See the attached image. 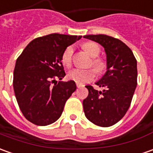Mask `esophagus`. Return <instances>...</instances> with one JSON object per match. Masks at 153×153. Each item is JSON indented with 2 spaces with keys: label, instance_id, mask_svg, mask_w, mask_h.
<instances>
[{
  "label": "esophagus",
  "instance_id": "esophagus-1",
  "mask_svg": "<svg viewBox=\"0 0 153 153\" xmlns=\"http://www.w3.org/2000/svg\"><path fill=\"white\" fill-rule=\"evenodd\" d=\"M76 86H77V87H78V88H80V87H82L83 85H80V84H78V83H77V84H76Z\"/></svg>",
  "mask_w": 153,
  "mask_h": 153
}]
</instances>
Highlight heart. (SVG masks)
<instances>
[{"label":"heart","mask_w":153,"mask_h":153,"mask_svg":"<svg viewBox=\"0 0 153 153\" xmlns=\"http://www.w3.org/2000/svg\"><path fill=\"white\" fill-rule=\"evenodd\" d=\"M83 48L90 57L94 58L92 59V67L94 68V71L97 74H100L105 68V62L103 59L98 57L100 53V48L95 42H86L83 45ZM73 53H74V48L72 46H68L65 48L62 54V63L64 66L69 67L72 63ZM94 71L91 68L89 69H80V68H74L70 70L67 74L68 79L74 81L78 84H85L90 81L93 80L94 78Z\"/></svg>","instance_id":"1"}]
</instances>
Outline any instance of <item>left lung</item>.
I'll list each match as a JSON object with an SVG mask.
<instances>
[{"label": "left lung", "instance_id": "left-lung-1", "mask_svg": "<svg viewBox=\"0 0 153 153\" xmlns=\"http://www.w3.org/2000/svg\"><path fill=\"white\" fill-rule=\"evenodd\" d=\"M85 38L104 47L107 71L96 82L105 90L98 91L91 85L85 87L89 95L83 100L86 118L96 126L108 127L117 123L131 105L137 85V63L132 51L123 42L107 35H86Z\"/></svg>", "mask_w": 153, "mask_h": 153}]
</instances>
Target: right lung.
Masks as SVG:
<instances>
[{
    "instance_id": "right-lung-1",
    "label": "right lung",
    "mask_w": 153,
    "mask_h": 153,
    "mask_svg": "<svg viewBox=\"0 0 153 153\" xmlns=\"http://www.w3.org/2000/svg\"><path fill=\"white\" fill-rule=\"evenodd\" d=\"M81 37L59 33L37 37L17 58L13 88L20 110L30 122L48 126L61 116L76 90L74 81H57L65 76L61 58L65 48Z\"/></svg>"
}]
</instances>
